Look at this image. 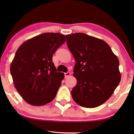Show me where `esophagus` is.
<instances>
[{"label": "esophagus", "instance_id": "obj_1", "mask_svg": "<svg viewBox=\"0 0 134 134\" xmlns=\"http://www.w3.org/2000/svg\"><path fill=\"white\" fill-rule=\"evenodd\" d=\"M70 75H71V72H67L65 73V78H68L69 76H70Z\"/></svg>", "mask_w": 134, "mask_h": 134}]
</instances>
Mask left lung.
Returning <instances> with one entry per match:
<instances>
[{
	"label": "left lung",
	"instance_id": "1",
	"mask_svg": "<svg viewBox=\"0 0 134 134\" xmlns=\"http://www.w3.org/2000/svg\"><path fill=\"white\" fill-rule=\"evenodd\" d=\"M66 37L76 61L73 76L77 84L71 91L73 100L83 107H98L110 98L120 83L118 58L99 38L83 33Z\"/></svg>",
	"mask_w": 134,
	"mask_h": 134
}]
</instances>
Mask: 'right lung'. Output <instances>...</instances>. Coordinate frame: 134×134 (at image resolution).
<instances>
[{
  "mask_svg": "<svg viewBox=\"0 0 134 134\" xmlns=\"http://www.w3.org/2000/svg\"><path fill=\"white\" fill-rule=\"evenodd\" d=\"M66 40L59 33H44L18 49L10 72L16 89L28 104L44 105L55 98L65 75L57 71L52 56Z\"/></svg>",
  "mask_w": 134,
  "mask_h": 134,
  "instance_id": "right-lung-1",
  "label": "right lung"
}]
</instances>
